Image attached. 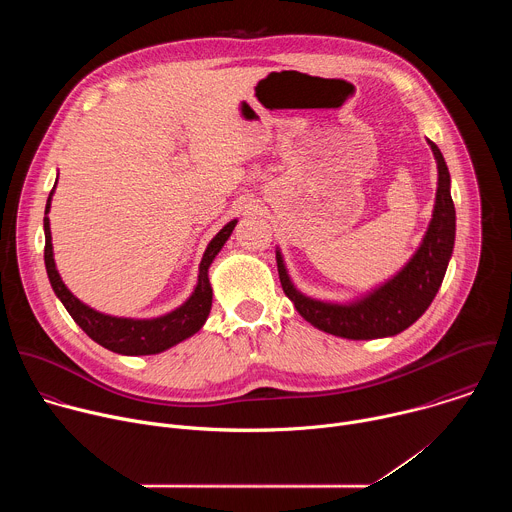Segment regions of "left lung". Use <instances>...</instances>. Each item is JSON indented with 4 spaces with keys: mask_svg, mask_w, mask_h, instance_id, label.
Returning <instances> with one entry per match:
<instances>
[{
    "mask_svg": "<svg viewBox=\"0 0 512 512\" xmlns=\"http://www.w3.org/2000/svg\"><path fill=\"white\" fill-rule=\"evenodd\" d=\"M437 164V190L429 227L413 257L387 281L352 302H324L306 296L291 281L277 247V271L285 296L314 328L348 338H389L417 322L440 289L456 241V208L450 192V172L440 148L429 141Z\"/></svg>",
    "mask_w": 512,
    "mask_h": 512,
    "instance_id": "obj_1",
    "label": "left lung"
}]
</instances>
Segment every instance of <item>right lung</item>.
I'll return each mask as SVG.
<instances>
[{
	"label": "right lung",
	"instance_id": "right-lung-1",
	"mask_svg": "<svg viewBox=\"0 0 512 512\" xmlns=\"http://www.w3.org/2000/svg\"><path fill=\"white\" fill-rule=\"evenodd\" d=\"M58 182V178H56ZM56 188V184H54ZM54 188L50 190V196L46 200V210H44V237H46V247H44V263H46V273L50 279V285L54 289L56 298L62 302L66 312L72 316L89 338H93L97 344L103 348L125 354V356H143V354H158L164 352L182 340L194 336L206 322L212 306V287L208 279V269L214 261V257L221 253L225 243L235 231V225L239 223L237 218H233L231 223H227L221 231H218L212 241L208 243L200 267H198V281L194 285V291L190 298L178 306L176 310L158 316V318H121V316H111L97 312L95 308L83 304L77 296H72V291L64 285L56 263H54V249H52V233H50V202Z\"/></svg>",
	"mask_w": 512,
	"mask_h": 512
}]
</instances>
